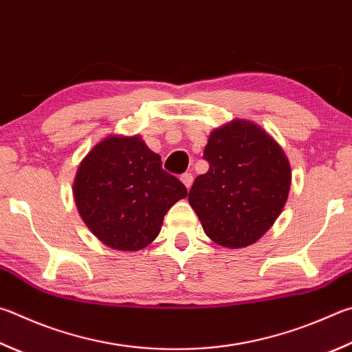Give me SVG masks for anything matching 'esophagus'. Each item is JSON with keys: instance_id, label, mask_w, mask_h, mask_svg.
<instances>
[{"instance_id": "1", "label": "esophagus", "mask_w": 352, "mask_h": 352, "mask_svg": "<svg viewBox=\"0 0 352 352\" xmlns=\"http://www.w3.org/2000/svg\"><path fill=\"white\" fill-rule=\"evenodd\" d=\"M180 180L183 182V184L184 186H186L188 189L192 186V182H194V177H192V174H189V172H184V174L180 177Z\"/></svg>"}]
</instances>
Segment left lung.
I'll use <instances>...</instances> for the list:
<instances>
[{"label":"left lung","mask_w":352,"mask_h":352,"mask_svg":"<svg viewBox=\"0 0 352 352\" xmlns=\"http://www.w3.org/2000/svg\"><path fill=\"white\" fill-rule=\"evenodd\" d=\"M188 200L208 237L239 249L252 245L278 219L291 186V168L280 146L257 124L234 120L209 135Z\"/></svg>","instance_id":"1"}]
</instances>
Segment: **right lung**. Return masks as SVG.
Segmentation results:
<instances>
[{
  "label": "right lung",
  "mask_w": 352,
  "mask_h": 352,
  "mask_svg": "<svg viewBox=\"0 0 352 352\" xmlns=\"http://www.w3.org/2000/svg\"><path fill=\"white\" fill-rule=\"evenodd\" d=\"M186 195V186L162 168V157L137 135L98 143L81 162L74 183L82 221L118 251L151 245L166 212Z\"/></svg>",
  "instance_id": "right-lung-1"
}]
</instances>
